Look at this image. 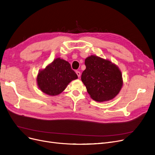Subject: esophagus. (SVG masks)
Masks as SVG:
<instances>
[{"label":"esophagus","instance_id":"34e87169","mask_svg":"<svg viewBox=\"0 0 155 155\" xmlns=\"http://www.w3.org/2000/svg\"><path fill=\"white\" fill-rule=\"evenodd\" d=\"M76 73H77V75H78V77L79 78L80 77V72L78 71H76Z\"/></svg>","mask_w":155,"mask_h":155}]
</instances>
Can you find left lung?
<instances>
[{"label":"left lung","mask_w":155,"mask_h":155,"mask_svg":"<svg viewBox=\"0 0 155 155\" xmlns=\"http://www.w3.org/2000/svg\"><path fill=\"white\" fill-rule=\"evenodd\" d=\"M85 64L81 80L91 97L97 102L115 97L123 85L122 74L118 67L110 60L96 55L87 57Z\"/></svg>","instance_id":"1"}]
</instances>
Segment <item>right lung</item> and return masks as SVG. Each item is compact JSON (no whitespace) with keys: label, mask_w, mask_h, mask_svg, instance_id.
I'll return each mask as SVG.
<instances>
[{"label":"right lung","mask_w":155,"mask_h":155,"mask_svg":"<svg viewBox=\"0 0 155 155\" xmlns=\"http://www.w3.org/2000/svg\"><path fill=\"white\" fill-rule=\"evenodd\" d=\"M78 78L70 64L65 60L57 58L43 70L37 77L38 88L44 94L54 96L61 94L72 81Z\"/></svg>","instance_id":"1"}]
</instances>
